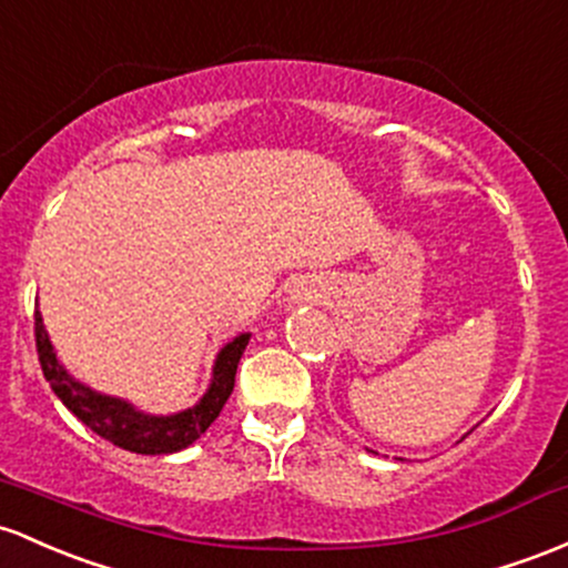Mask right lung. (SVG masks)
I'll use <instances>...</instances> for the list:
<instances>
[{
  "instance_id": "add662e5",
  "label": "right lung",
  "mask_w": 568,
  "mask_h": 568,
  "mask_svg": "<svg viewBox=\"0 0 568 568\" xmlns=\"http://www.w3.org/2000/svg\"><path fill=\"white\" fill-rule=\"evenodd\" d=\"M34 336L42 375L51 383L53 394L64 402V407L78 420H83L93 434L112 442L115 447H123V450L140 453V456H166V453L185 450L207 432L210 423L221 415L223 404L232 396L236 364H240L247 339H251V334H240L229 345L221 347L207 394L199 398L193 407L174 415H148L140 413L134 404L123 402V398L104 396L99 390H91L80 379H74L55 358L51 336L42 326L40 313H34Z\"/></svg>"
}]
</instances>
